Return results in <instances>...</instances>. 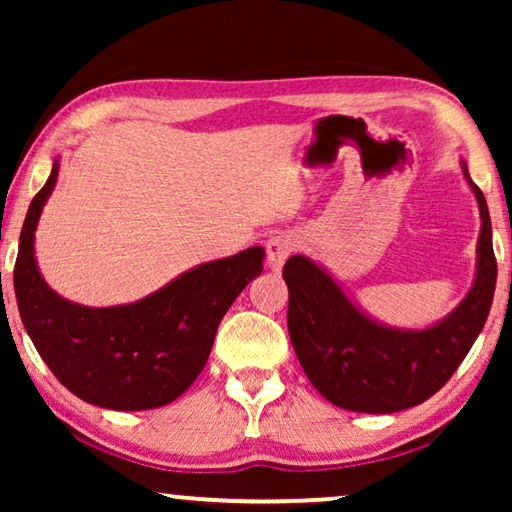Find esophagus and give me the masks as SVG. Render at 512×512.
<instances>
[{
    "label": "esophagus",
    "instance_id": "esophagus-1",
    "mask_svg": "<svg viewBox=\"0 0 512 512\" xmlns=\"http://www.w3.org/2000/svg\"><path fill=\"white\" fill-rule=\"evenodd\" d=\"M298 246H300V241L296 235H291V232H280V235L271 237L266 244L268 264H271V268H275V271H280L284 262L289 259V255L296 253Z\"/></svg>",
    "mask_w": 512,
    "mask_h": 512
}]
</instances>
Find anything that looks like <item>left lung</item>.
<instances>
[{"instance_id":"obj_1","label":"left lung","mask_w":512,"mask_h":512,"mask_svg":"<svg viewBox=\"0 0 512 512\" xmlns=\"http://www.w3.org/2000/svg\"><path fill=\"white\" fill-rule=\"evenodd\" d=\"M463 171L483 221L479 268L467 298L443 323L418 332L377 325L307 257L293 255L284 264L293 350L316 391L341 409L395 413L422 404L447 384L483 329L495 296L497 259L485 196L467 167Z\"/></svg>"}]
</instances>
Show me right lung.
<instances>
[{"label": "right lung", "instance_id": "obj_1", "mask_svg": "<svg viewBox=\"0 0 512 512\" xmlns=\"http://www.w3.org/2000/svg\"><path fill=\"white\" fill-rule=\"evenodd\" d=\"M56 178L58 162L22 225L13 284L24 329L60 384L85 402L115 411L173 402L201 375L225 311L262 273L264 248L196 266L133 305H74L47 287L33 257V232Z\"/></svg>", "mask_w": 512, "mask_h": 512}]
</instances>
